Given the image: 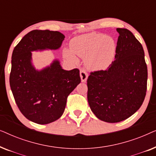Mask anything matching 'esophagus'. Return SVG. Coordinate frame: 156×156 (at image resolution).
Masks as SVG:
<instances>
[{
	"label": "esophagus",
	"mask_w": 156,
	"mask_h": 156,
	"mask_svg": "<svg viewBox=\"0 0 156 156\" xmlns=\"http://www.w3.org/2000/svg\"><path fill=\"white\" fill-rule=\"evenodd\" d=\"M80 77L82 82H86L87 78H88V74H87L86 70L84 69L80 70Z\"/></svg>",
	"instance_id": "obj_1"
}]
</instances>
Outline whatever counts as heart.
Instances as JSON below:
<instances>
[{"instance_id": "1", "label": "heart", "mask_w": 156, "mask_h": 156, "mask_svg": "<svg viewBox=\"0 0 156 156\" xmlns=\"http://www.w3.org/2000/svg\"><path fill=\"white\" fill-rule=\"evenodd\" d=\"M70 49L64 50L66 59L77 62L75 56L84 58L85 65L91 70L106 69L115 58L116 44L113 38L104 34L91 33L74 37Z\"/></svg>"}]
</instances>
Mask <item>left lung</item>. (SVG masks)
<instances>
[{
    "mask_svg": "<svg viewBox=\"0 0 156 156\" xmlns=\"http://www.w3.org/2000/svg\"><path fill=\"white\" fill-rule=\"evenodd\" d=\"M116 30L115 60L106 70L91 72L87 79L91 110L108 123L132 116L141 106L147 91L148 69L142 44L129 30Z\"/></svg>",
    "mask_w": 156,
    "mask_h": 156,
    "instance_id": "8db88e82",
    "label": "left lung"
}]
</instances>
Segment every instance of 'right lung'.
Instances as JSON below:
<instances>
[{"instance_id": "obj_1", "label": "right lung", "mask_w": 156, "mask_h": 156, "mask_svg": "<svg viewBox=\"0 0 156 156\" xmlns=\"http://www.w3.org/2000/svg\"><path fill=\"white\" fill-rule=\"evenodd\" d=\"M65 37L58 31L34 30L22 38L12 52L10 86L15 101L23 116L38 124L60 118L68 96L81 82L79 69L64 70L58 60L41 71L31 64V51L57 50Z\"/></svg>"}]
</instances>
